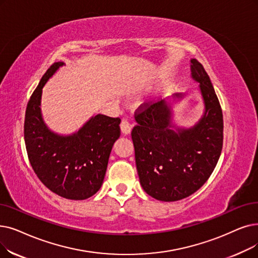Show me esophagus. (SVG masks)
Listing matches in <instances>:
<instances>
[{
	"label": "esophagus",
	"instance_id": "obj_1",
	"mask_svg": "<svg viewBox=\"0 0 258 258\" xmlns=\"http://www.w3.org/2000/svg\"><path fill=\"white\" fill-rule=\"evenodd\" d=\"M120 128H121L122 134H124V135H130L132 132V124L127 120H122L121 124H120Z\"/></svg>",
	"mask_w": 258,
	"mask_h": 258
}]
</instances>
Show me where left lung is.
Segmentation results:
<instances>
[{"mask_svg": "<svg viewBox=\"0 0 258 258\" xmlns=\"http://www.w3.org/2000/svg\"><path fill=\"white\" fill-rule=\"evenodd\" d=\"M191 77L199 83L204 114L189 127L178 125L173 107L185 94H175L136 113L132 131L139 180L145 193L161 201L188 197L214 171L222 150V111L204 66L191 59Z\"/></svg>", "mask_w": 258, "mask_h": 258, "instance_id": "left-lung-1", "label": "left lung"}]
</instances>
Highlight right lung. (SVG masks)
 <instances>
[{"label":"right lung","mask_w":258,"mask_h":258,"mask_svg":"<svg viewBox=\"0 0 258 258\" xmlns=\"http://www.w3.org/2000/svg\"><path fill=\"white\" fill-rule=\"evenodd\" d=\"M64 62H55L42 77L26 107L24 139L29 162L42 183L57 195L84 200L103 183L109 154L120 137L119 118L97 114L73 134L51 131L43 119V87Z\"/></svg>","instance_id":"right-lung-1"}]
</instances>
